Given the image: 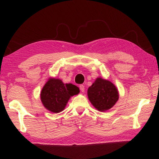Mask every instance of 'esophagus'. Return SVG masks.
I'll list each match as a JSON object with an SVG mask.
<instances>
[{"label": "esophagus", "instance_id": "1", "mask_svg": "<svg viewBox=\"0 0 159 159\" xmlns=\"http://www.w3.org/2000/svg\"><path fill=\"white\" fill-rule=\"evenodd\" d=\"M79 88L80 91H81L82 93H84L85 92V86L83 85H79Z\"/></svg>", "mask_w": 159, "mask_h": 159}]
</instances>
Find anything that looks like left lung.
I'll return each instance as SVG.
<instances>
[{
	"mask_svg": "<svg viewBox=\"0 0 159 159\" xmlns=\"http://www.w3.org/2000/svg\"><path fill=\"white\" fill-rule=\"evenodd\" d=\"M88 97L96 109L105 111L115 105L119 98V94L112 82L98 77L88 88Z\"/></svg>",
	"mask_w": 159,
	"mask_h": 159,
	"instance_id": "left-lung-1",
	"label": "left lung"
}]
</instances>
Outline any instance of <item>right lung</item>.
Wrapping results in <instances>:
<instances>
[{"label":"right lung","instance_id":"obj_1","mask_svg":"<svg viewBox=\"0 0 159 159\" xmlns=\"http://www.w3.org/2000/svg\"><path fill=\"white\" fill-rule=\"evenodd\" d=\"M79 88L71 83H64L60 79L49 78L41 92L43 105L48 111L60 113L65 109L71 97L78 95Z\"/></svg>","mask_w":159,"mask_h":159}]
</instances>
